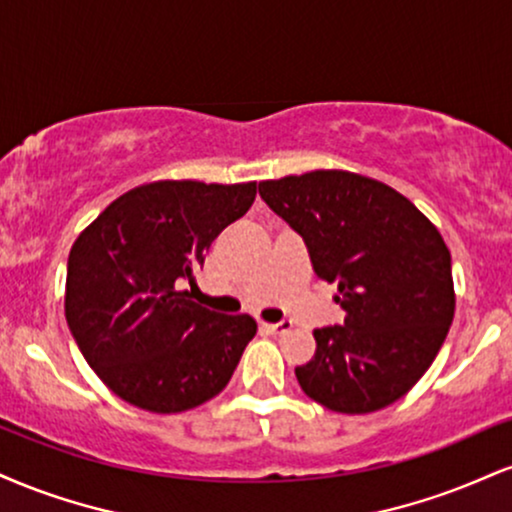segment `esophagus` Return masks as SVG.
Segmentation results:
<instances>
[{"mask_svg":"<svg viewBox=\"0 0 512 512\" xmlns=\"http://www.w3.org/2000/svg\"><path fill=\"white\" fill-rule=\"evenodd\" d=\"M264 329H267L269 334L283 336V334H288V331L293 329V322H291V319H283V322H276V324H264Z\"/></svg>","mask_w":512,"mask_h":512,"instance_id":"esophagus-1","label":"esophagus"}]
</instances>
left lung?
Wrapping results in <instances>:
<instances>
[{"label":"left lung","mask_w":512,"mask_h":512,"mask_svg":"<svg viewBox=\"0 0 512 512\" xmlns=\"http://www.w3.org/2000/svg\"><path fill=\"white\" fill-rule=\"evenodd\" d=\"M260 195L305 240L319 279L338 283L343 326L315 329L295 367L324 408L365 415L403 398L434 362L455 312L451 252L405 195L350 171L262 181Z\"/></svg>","instance_id":"obj_1"}]
</instances>
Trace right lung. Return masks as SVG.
Masks as SVG:
<instances>
[{
	"label": "right lung",
	"mask_w": 512,
	"mask_h": 512,
	"mask_svg": "<svg viewBox=\"0 0 512 512\" xmlns=\"http://www.w3.org/2000/svg\"><path fill=\"white\" fill-rule=\"evenodd\" d=\"M255 195V181L145 183L76 238L66 322L88 365L126 403L169 415L226 389L257 322L207 310L181 286Z\"/></svg>",
	"instance_id": "1"
}]
</instances>
